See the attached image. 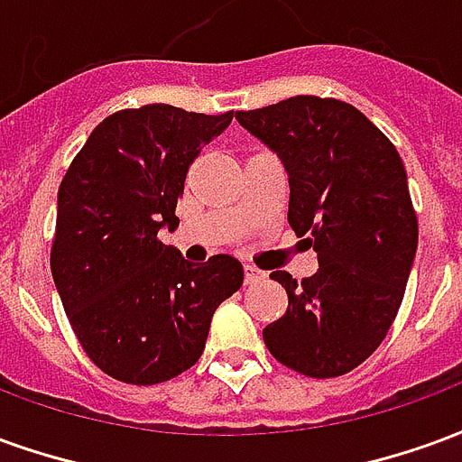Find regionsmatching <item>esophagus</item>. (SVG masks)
<instances>
[{
	"label": "esophagus",
	"mask_w": 462,
	"mask_h": 462,
	"mask_svg": "<svg viewBox=\"0 0 462 462\" xmlns=\"http://www.w3.org/2000/svg\"><path fill=\"white\" fill-rule=\"evenodd\" d=\"M262 280V272L250 267V264H245V284H254V282Z\"/></svg>",
	"instance_id": "obj_1"
}]
</instances>
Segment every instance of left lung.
Segmentation results:
<instances>
[{"mask_svg":"<svg viewBox=\"0 0 462 462\" xmlns=\"http://www.w3.org/2000/svg\"><path fill=\"white\" fill-rule=\"evenodd\" d=\"M235 118L284 162L287 220L319 260L317 274L301 282L290 272L270 274L290 304L264 327V344L304 376H344L386 339L416 257L418 217L403 161L339 98L294 96Z\"/></svg>","mask_w":462,"mask_h":462,"instance_id":"obj_1","label":"left lung"}]
</instances>
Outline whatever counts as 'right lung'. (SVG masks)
Listing matches in <instances>:
<instances>
[{
	"instance_id": "1",
	"label": "right lung",
	"mask_w": 462,
	"mask_h": 462,
	"mask_svg": "<svg viewBox=\"0 0 462 462\" xmlns=\"http://www.w3.org/2000/svg\"><path fill=\"white\" fill-rule=\"evenodd\" d=\"M230 121L232 111L123 108L96 125L59 185L51 274L86 356L116 381L152 386L195 366L212 314L242 287L230 254L195 267L158 240L178 227L192 161Z\"/></svg>"
}]
</instances>
